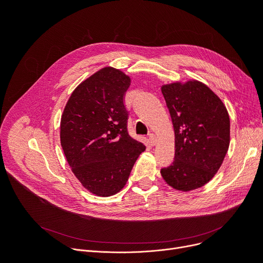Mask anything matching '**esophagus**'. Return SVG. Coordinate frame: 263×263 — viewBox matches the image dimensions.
Returning a JSON list of instances; mask_svg holds the SVG:
<instances>
[{"label": "esophagus", "instance_id": "34e87169", "mask_svg": "<svg viewBox=\"0 0 263 263\" xmlns=\"http://www.w3.org/2000/svg\"><path fill=\"white\" fill-rule=\"evenodd\" d=\"M149 143L151 144V146H155L157 144V136L154 133L149 134Z\"/></svg>", "mask_w": 263, "mask_h": 263}]
</instances>
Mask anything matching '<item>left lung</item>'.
Returning <instances> with one entry per match:
<instances>
[{"label": "left lung", "instance_id": "1", "mask_svg": "<svg viewBox=\"0 0 263 263\" xmlns=\"http://www.w3.org/2000/svg\"><path fill=\"white\" fill-rule=\"evenodd\" d=\"M162 93L172 117L176 148L173 163L161 168L162 177L176 190H195L211 180L227 154L228 112L198 81L164 85Z\"/></svg>", "mask_w": 263, "mask_h": 263}]
</instances>
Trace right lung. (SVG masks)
Returning a JSON list of instances; mask_svg holds the SVG:
<instances>
[{
  "mask_svg": "<svg viewBox=\"0 0 263 263\" xmlns=\"http://www.w3.org/2000/svg\"><path fill=\"white\" fill-rule=\"evenodd\" d=\"M130 78L106 67L74 89L61 120V144L73 174L88 191L110 196L126 185L146 146L128 133L123 96Z\"/></svg>",
  "mask_w": 263,
  "mask_h": 263,
  "instance_id": "add662e5",
  "label": "right lung"
}]
</instances>
